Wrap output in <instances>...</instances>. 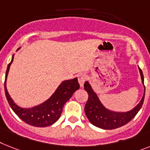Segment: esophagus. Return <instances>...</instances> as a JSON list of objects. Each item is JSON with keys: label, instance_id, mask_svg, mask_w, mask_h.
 <instances>
[{"label": "esophagus", "instance_id": "1", "mask_svg": "<svg viewBox=\"0 0 150 150\" xmlns=\"http://www.w3.org/2000/svg\"><path fill=\"white\" fill-rule=\"evenodd\" d=\"M77 78H78V82H79V83H80V86H81V87H83V86L84 82H85V80H86V74H80L77 76Z\"/></svg>", "mask_w": 150, "mask_h": 150}]
</instances>
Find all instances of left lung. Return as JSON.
<instances>
[{
    "label": "left lung",
    "mask_w": 150,
    "mask_h": 150,
    "mask_svg": "<svg viewBox=\"0 0 150 150\" xmlns=\"http://www.w3.org/2000/svg\"><path fill=\"white\" fill-rule=\"evenodd\" d=\"M139 70L140 73L142 83L143 84L144 77H143V72L139 67ZM84 90L88 93V100L84 108L86 117L95 127L103 129H113L119 128L132 120L143 106L145 97V91H146L144 86V93L143 98L133 110L126 112H117L109 110L103 106L97 95L93 90L92 87L90 86V83L87 81H86L84 83Z\"/></svg>",
    "instance_id": "left-lung-1"
}]
</instances>
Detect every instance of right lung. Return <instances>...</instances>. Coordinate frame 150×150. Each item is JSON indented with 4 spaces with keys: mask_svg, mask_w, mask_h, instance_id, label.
I'll return each mask as SVG.
<instances>
[{
    "mask_svg": "<svg viewBox=\"0 0 150 150\" xmlns=\"http://www.w3.org/2000/svg\"><path fill=\"white\" fill-rule=\"evenodd\" d=\"M13 60V55L12 56V60L8 64L6 71L4 90L7 101L13 112L23 122L33 127H46L54 124L60 118L64 105L66 103L67 101L70 100L74 93L80 88V84L78 83L77 78L62 82L54 94L50 96V99H48L47 101L40 105L30 109L21 108L13 102L6 87L7 74Z\"/></svg>",
    "mask_w": 150,
    "mask_h": 150,
    "instance_id": "add662e5",
    "label": "right lung"
}]
</instances>
